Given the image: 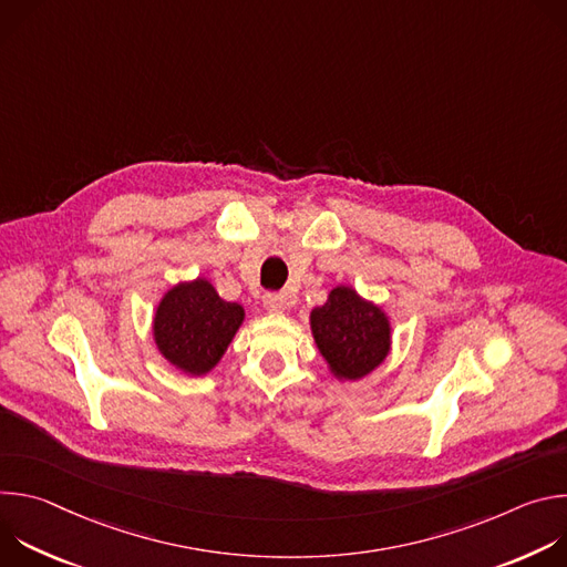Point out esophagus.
Segmentation results:
<instances>
[{
    "instance_id": "esophagus-1",
    "label": "esophagus",
    "mask_w": 567,
    "mask_h": 567,
    "mask_svg": "<svg viewBox=\"0 0 567 567\" xmlns=\"http://www.w3.org/2000/svg\"><path fill=\"white\" fill-rule=\"evenodd\" d=\"M291 302H293V300H291L289 293L267 291V293L262 296V305H265V309H269V311H285Z\"/></svg>"
}]
</instances>
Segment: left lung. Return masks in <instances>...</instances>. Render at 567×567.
Returning a JSON list of instances; mask_svg holds the SVG:
<instances>
[{"mask_svg": "<svg viewBox=\"0 0 567 567\" xmlns=\"http://www.w3.org/2000/svg\"><path fill=\"white\" fill-rule=\"evenodd\" d=\"M318 352L341 381H357L379 368L390 352V320L381 307L339 285L328 302L309 313Z\"/></svg>", "mask_w": 567, "mask_h": 567, "instance_id": "8db88e82", "label": "left lung"}]
</instances>
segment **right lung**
Segmentation results:
<instances>
[{
    "instance_id": "obj_1",
    "label": "right lung",
    "mask_w": 567,
    "mask_h": 567,
    "mask_svg": "<svg viewBox=\"0 0 567 567\" xmlns=\"http://www.w3.org/2000/svg\"><path fill=\"white\" fill-rule=\"evenodd\" d=\"M245 320V309L219 298L206 278L179 282L166 291L154 311V343L177 370L208 374Z\"/></svg>"
}]
</instances>
